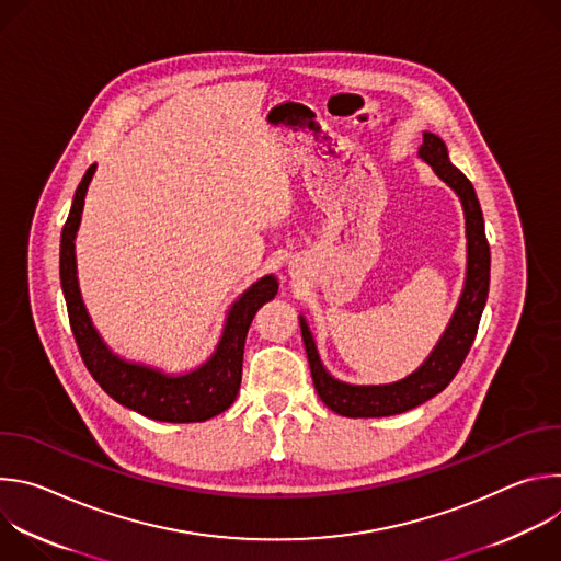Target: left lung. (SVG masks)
<instances>
[{
  "label": "left lung",
  "instance_id": "left-lung-1",
  "mask_svg": "<svg viewBox=\"0 0 561 561\" xmlns=\"http://www.w3.org/2000/svg\"><path fill=\"white\" fill-rule=\"evenodd\" d=\"M420 159L433 169V173L455 191L461 202L466 219V279L450 322L439 337L437 346L424 359V364L409 377L392 383H348L333 377L322 359H319L312 333L299 314L301 340L310 364V375L314 390L322 402L344 417H388L407 413L431 397L442 392L457 370L461 368L474 335L479 319H482L489 282H491V249L484 232V215L472 184L466 175L450 164L448 148L435 133H424V144L420 146Z\"/></svg>",
  "mask_w": 561,
  "mask_h": 561
}]
</instances>
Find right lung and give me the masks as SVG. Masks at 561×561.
<instances>
[{
    "mask_svg": "<svg viewBox=\"0 0 561 561\" xmlns=\"http://www.w3.org/2000/svg\"><path fill=\"white\" fill-rule=\"evenodd\" d=\"M95 169L98 164L87 171L75 191L59 244V279L77 348L93 379L122 407L157 422H206L234 402L242 383L244 344L251 322L255 312L277 295L279 284L275 275H264L239 295L226 312L224 331L213 355L188 373L171 375L162 368L115 355L93 327L77 282L75 237Z\"/></svg>",
    "mask_w": 561,
    "mask_h": 561,
    "instance_id": "right-lung-1",
    "label": "right lung"
}]
</instances>
